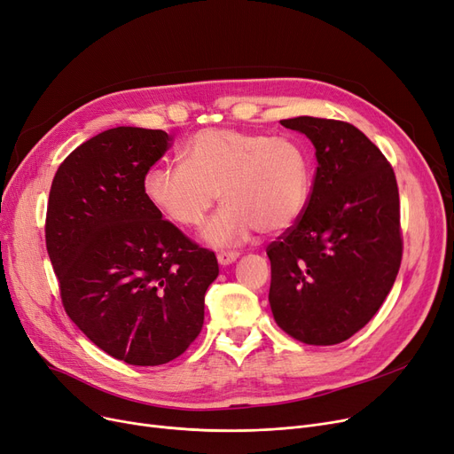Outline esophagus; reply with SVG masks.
Returning <instances> with one entry per match:
<instances>
[{"label": "esophagus", "instance_id": "34e87169", "mask_svg": "<svg viewBox=\"0 0 454 454\" xmlns=\"http://www.w3.org/2000/svg\"><path fill=\"white\" fill-rule=\"evenodd\" d=\"M237 259H239V253L237 251H222V253H217V262H220L222 266L232 264Z\"/></svg>", "mask_w": 454, "mask_h": 454}]
</instances>
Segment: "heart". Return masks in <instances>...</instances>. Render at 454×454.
Returning a JSON list of instances; mask_svg holds the SVG:
<instances>
[{"instance_id":"obj_1","label":"heart","mask_w":454,"mask_h":454,"mask_svg":"<svg viewBox=\"0 0 454 454\" xmlns=\"http://www.w3.org/2000/svg\"><path fill=\"white\" fill-rule=\"evenodd\" d=\"M183 164L153 166L143 193L183 229L201 227L220 193L225 205L205 229V240L215 247L240 244L257 231L293 229L311 197L313 160L294 137L205 129L184 145Z\"/></svg>"}]
</instances>
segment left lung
<instances>
[{
	"mask_svg": "<svg viewBox=\"0 0 454 454\" xmlns=\"http://www.w3.org/2000/svg\"><path fill=\"white\" fill-rule=\"evenodd\" d=\"M315 145L317 173L300 222L266 247L279 328L317 347L350 339L376 315L403 261L393 168L354 124L294 117Z\"/></svg>",
	"mask_w": 454,
	"mask_h": 454,
	"instance_id": "left-lung-1",
	"label": "left lung"
}]
</instances>
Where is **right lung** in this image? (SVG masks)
<instances>
[{
  "label": "right lung",
  "instance_id": "obj_1",
  "mask_svg": "<svg viewBox=\"0 0 454 454\" xmlns=\"http://www.w3.org/2000/svg\"><path fill=\"white\" fill-rule=\"evenodd\" d=\"M171 147L164 130L119 126L72 151L53 176L46 249L67 315L98 348L154 367L203 328L214 251L199 247L143 193Z\"/></svg>",
  "mask_w": 454,
  "mask_h": 454
}]
</instances>
